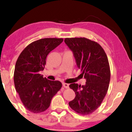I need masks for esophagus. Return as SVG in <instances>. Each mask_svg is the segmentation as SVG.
<instances>
[{
	"instance_id": "1",
	"label": "esophagus",
	"mask_w": 132,
	"mask_h": 132,
	"mask_svg": "<svg viewBox=\"0 0 132 132\" xmlns=\"http://www.w3.org/2000/svg\"><path fill=\"white\" fill-rule=\"evenodd\" d=\"M63 86L64 87V88H69V84H67V83H65V82H63Z\"/></svg>"
}]
</instances>
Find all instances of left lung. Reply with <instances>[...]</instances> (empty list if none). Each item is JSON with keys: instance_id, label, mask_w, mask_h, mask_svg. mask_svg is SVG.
I'll use <instances>...</instances> for the list:
<instances>
[{"instance_id": "obj_1", "label": "left lung", "mask_w": 132, "mask_h": 132, "mask_svg": "<svg viewBox=\"0 0 132 132\" xmlns=\"http://www.w3.org/2000/svg\"><path fill=\"white\" fill-rule=\"evenodd\" d=\"M64 42L72 51L86 84H70L75 92L70 108L82 115H89L101 104L108 90L111 71L108 57L99 44L86 38H66Z\"/></svg>"}]
</instances>
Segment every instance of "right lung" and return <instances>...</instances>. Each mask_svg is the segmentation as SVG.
I'll return each mask as SVG.
<instances>
[{
	"mask_svg": "<svg viewBox=\"0 0 132 132\" xmlns=\"http://www.w3.org/2000/svg\"><path fill=\"white\" fill-rule=\"evenodd\" d=\"M63 38H48L32 42L24 48L17 60L14 72L15 90L24 106L34 113L44 112L51 100L61 88L59 81L44 78L46 59L51 51L59 45Z\"/></svg>",
	"mask_w": 132,
	"mask_h": 132,
	"instance_id": "obj_1",
	"label": "right lung"
}]
</instances>
